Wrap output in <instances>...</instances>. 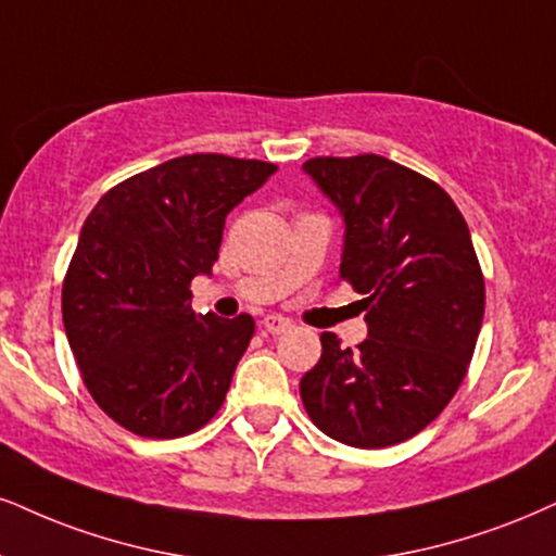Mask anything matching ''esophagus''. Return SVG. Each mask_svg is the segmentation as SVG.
Wrapping results in <instances>:
<instances>
[{"label": "esophagus", "mask_w": 556, "mask_h": 556, "mask_svg": "<svg viewBox=\"0 0 556 556\" xmlns=\"http://www.w3.org/2000/svg\"><path fill=\"white\" fill-rule=\"evenodd\" d=\"M263 327H265V332L280 334V332L291 330V321L286 317H280V314H267V317L263 319Z\"/></svg>", "instance_id": "esophagus-1"}]
</instances>
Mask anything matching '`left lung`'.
<instances>
[{
    "label": "left lung",
    "instance_id": "obj_1",
    "mask_svg": "<svg viewBox=\"0 0 556 556\" xmlns=\"http://www.w3.org/2000/svg\"><path fill=\"white\" fill-rule=\"evenodd\" d=\"M306 175L340 211V280L363 293L355 351L321 334L301 376L312 422L355 448L420 433L462 387L484 317V278L462 211L428 177L387 156H317Z\"/></svg>",
    "mask_w": 556,
    "mask_h": 556
}]
</instances>
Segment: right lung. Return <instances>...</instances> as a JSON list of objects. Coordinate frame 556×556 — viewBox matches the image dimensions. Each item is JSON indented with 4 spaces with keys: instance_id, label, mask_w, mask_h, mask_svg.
<instances>
[{
    "instance_id": "1",
    "label": "right lung",
    "mask_w": 556,
    "mask_h": 556,
    "mask_svg": "<svg viewBox=\"0 0 556 556\" xmlns=\"http://www.w3.org/2000/svg\"><path fill=\"white\" fill-rule=\"evenodd\" d=\"M276 164L177 156L115 185L87 216L61 312L92 400L143 438H180L218 413L255 321L190 309L211 276L229 211Z\"/></svg>"
}]
</instances>
